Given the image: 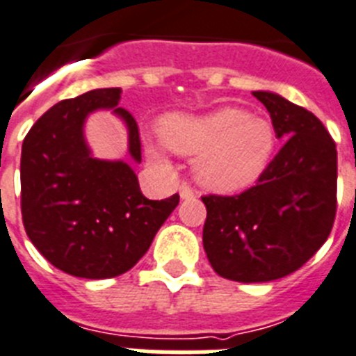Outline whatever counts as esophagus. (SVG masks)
<instances>
[{"label": "esophagus", "instance_id": "34e87169", "mask_svg": "<svg viewBox=\"0 0 356 356\" xmlns=\"http://www.w3.org/2000/svg\"><path fill=\"white\" fill-rule=\"evenodd\" d=\"M179 195H181V199H193L197 195V191L190 184H181L179 186Z\"/></svg>", "mask_w": 356, "mask_h": 356}]
</instances>
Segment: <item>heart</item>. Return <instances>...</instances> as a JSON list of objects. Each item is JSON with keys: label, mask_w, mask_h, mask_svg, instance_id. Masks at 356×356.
Listing matches in <instances>:
<instances>
[{"label": "heart", "mask_w": 356, "mask_h": 356, "mask_svg": "<svg viewBox=\"0 0 356 356\" xmlns=\"http://www.w3.org/2000/svg\"><path fill=\"white\" fill-rule=\"evenodd\" d=\"M163 138L184 156H199L197 179L215 191L251 186L268 166L276 134L270 122L240 109H218L206 116H170Z\"/></svg>", "instance_id": "heart-1"}]
</instances>
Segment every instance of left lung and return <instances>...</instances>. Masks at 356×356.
Instances as JSON below:
<instances>
[{
    "mask_svg": "<svg viewBox=\"0 0 356 356\" xmlns=\"http://www.w3.org/2000/svg\"><path fill=\"white\" fill-rule=\"evenodd\" d=\"M252 95L285 143L254 186L202 197L204 251L218 276L240 283L274 281L301 268L327 240L337 213V148L326 127L280 95Z\"/></svg>",
    "mask_w": 356,
    "mask_h": 356,
    "instance_id": "left-lung-1",
    "label": "left lung"
}]
</instances>
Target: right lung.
<instances>
[{
	"label": "right lung",
	"instance_id": "add662e5",
	"mask_svg": "<svg viewBox=\"0 0 356 356\" xmlns=\"http://www.w3.org/2000/svg\"><path fill=\"white\" fill-rule=\"evenodd\" d=\"M120 88L63 100L33 123L21 150L24 231L54 267L86 280L131 270L179 204L148 200L123 161L95 159L84 140L88 114L113 109L129 129V152L141 163L140 127L118 107Z\"/></svg>",
	"mask_w": 356,
	"mask_h": 356
}]
</instances>
